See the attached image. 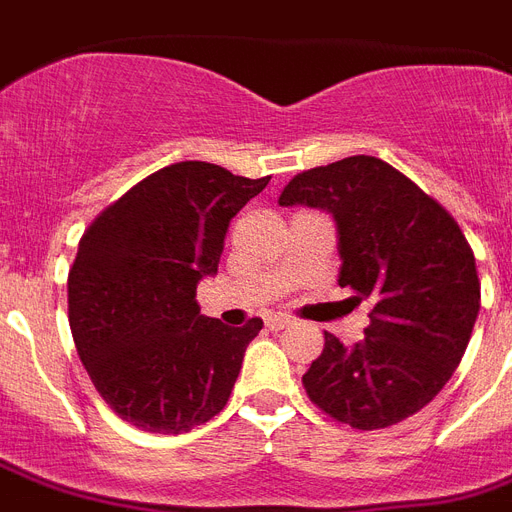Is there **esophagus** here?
Returning a JSON list of instances; mask_svg holds the SVG:
<instances>
[{
    "mask_svg": "<svg viewBox=\"0 0 512 512\" xmlns=\"http://www.w3.org/2000/svg\"><path fill=\"white\" fill-rule=\"evenodd\" d=\"M289 324H292V319H289V316H268V319H265V327L268 329H276V332H279V329H287Z\"/></svg>",
    "mask_w": 512,
    "mask_h": 512,
    "instance_id": "obj_1",
    "label": "esophagus"
}]
</instances>
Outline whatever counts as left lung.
<instances>
[{
	"label": "left lung",
	"mask_w": 512,
	"mask_h": 512,
	"mask_svg": "<svg viewBox=\"0 0 512 512\" xmlns=\"http://www.w3.org/2000/svg\"><path fill=\"white\" fill-rule=\"evenodd\" d=\"M279 204L335 217L337 281L372 308L364 340L353 348L324 332V350L303 374L313 404L358 430L420 412L460 364L481 308L476 257L460 225L374 156L300 172Z\"/></svg>",
	"instance_id": "obj_1"
}]
</instances>
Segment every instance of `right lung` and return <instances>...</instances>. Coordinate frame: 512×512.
Wrapping results in <instances>:
<instances>
[{
	"label": "right lung",
	"instance_id": "add662e5",
	"mask_svg": "<svg viewBox=\"0 0 512 512\" xmlns=\"http://www.w3.org/2000/svg\"><path fill=\"white\" fill-rule=\"evenodd\" d=\"M271 177L177 162L100 212L68 271V324L95 388L148 433H188L228 404L244 350L263 329L201 316L236 212Z\"/></svg>",
	"mask_w": 512,
	"mask_h": 512
}]
</instances>
